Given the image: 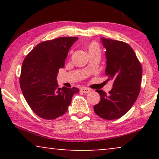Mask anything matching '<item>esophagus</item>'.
<instances>
[{
	"label": "esophagus",
	"instance_id": "1",
	"mask_svg": "<svg viewBox=\"0 0 159 159\" xmlns=\"http://www.w3.org/2000/svg\"><path fill=\"white\" fill-rule=\"evenodd\" d=\"M80 91H81L82 93H88L89 92H90V90L87 88H82L81 89H80Z\"/></svg>",
	"mask_w": 159,
	"mask_h": 159
}]
</instances>
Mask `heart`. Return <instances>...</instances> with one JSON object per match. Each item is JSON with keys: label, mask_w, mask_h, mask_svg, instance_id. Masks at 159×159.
<instances>
[{"label": "heart", "mask_w": 159, "mask_h": 159, "mask_svg": "<svg viewBox=\"0 0 159 159\" xmlns=\"http://www.w3.org/2000/svg\"><path fill=\"white\" fill-rule=\"evenodd\" d=\"M88 51H89V52L95 51H100L99 45H98V43H90V45H89V47H88Z\"/></svg>", "instance_id": "obj_1"}]
</instances>
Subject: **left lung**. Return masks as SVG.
<instances>
[{
	"label": "left lung",
	"instance_id": "left-lung-1",
	"mask_svg": "<svg viewBox=\"0 0 159 159\" xmlns=\"http://www.w3.org/2000/svg\"><path fill=\"white\" fill-rule=\"evenodd\" d=\"M106 48V75L113 81L109 94L96 91L101 101L94 106L98 116L105 119L120 118L129 111L138 98L142 80V66L129 45L118 40L101 38Z\"/></svg>",
	"mask_w": 159,
	"mask_h": 159
}]
</instances>
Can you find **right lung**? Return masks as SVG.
Wrapping results in <instances>:
<instances>
[{
	"label": "right lung",
	"mask_w": 159,
	"mask_h": 159,
	"mask_svg": "<svg viewBox=\"0 0 159 159\" xmlns=\"http://www.w3.org/2000/svg\"><path fill=\"white\" fill-rule=\"evenodd\" d=\"M78 38L62 37L37 45L26 56L19 79L28 105L38 116L58 118L67 111L74 94L79 89L58 88V69L64 66L70 48Z\"/></svg>",
	"instance_id": "1"
}]
</instances>
